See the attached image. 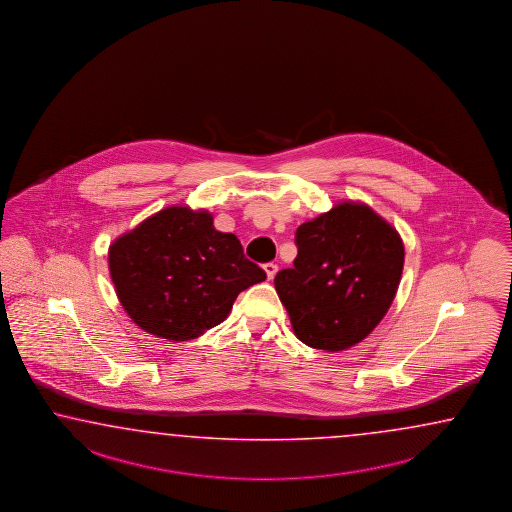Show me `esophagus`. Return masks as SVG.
Masks as SVG:
<instances>
[{
  "instance_id": "1",
  "label": "esophagus",
  "mask_w": 512,
  "mask_h": 512,
  "mask_svg": "<svg viewBox=\"0 0 512 512\" xmlns=\"http://www.w3.org/2000/svg\"><path fill=\"white\" fill-rule=\"evenodd\" d=\"M262 268H264L268 279H274L275 274H277V264H275V262H266Z\"/></svg>"
}]
</instances>
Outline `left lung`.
<instances>
[{"label": "left lung", "instance_id": "8db88e82", "mask_svg": "<svg viewBox=\"0 0 512 512\" xmlns=\"http://www.w3.org/2000/svg\"><path fill=\"white\" fill-rule=\"evenodd\" d=\"M294 266L275 290L303 344L342 351L385 318L403 272L398 231L364 203L342 201L296 231Z\"/></svg>", "mask_w": 512, "mask_h": 512}]
</instances>
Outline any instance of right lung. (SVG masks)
Here are the masks:
<instances>
[{
    "instance_id": "obj_1",
    "label": "right lung",
    "mask_w": 512,
    "mask_h": 512,
    "mask_svg": "<svg viewBox=\"0 0 512 512\" xmlns=\"http://www.w3.org/2000/svg\"><path fill=\"white\" fill-rule=\"evenodd\" d=\"M116 296L131 320L155 337L192 340L222 324L238 294L266 279L233 233L212 214L166 207L109 248Z\"/></svg>"
}]
</instances>
